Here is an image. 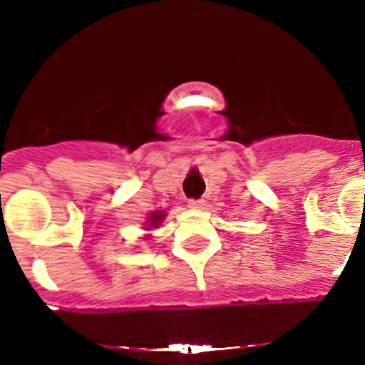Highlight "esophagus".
Masks as SVG:
<instances>
[{
	"mask_svg": "<svg viewBox=\"0 0 365 365\" xmlns=\"http://www.w3.org/2000/svg\"><path fill=\"white\" fill-rule=\"evenodd\" d=\"M205 206V201H201V200H190L189 201V208H192V210H201Z\"/></svg>",
	"mask_w": 365,
	"mask_h": 365,
	"instance_id": "esophagus-1",
	"label": "esophagus"
}]
</instances>
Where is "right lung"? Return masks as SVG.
Instances as JSON below:
<instances>
[{
    "instance_id": "1",
    "label": "right lung",
    "mask_w": 365,
    "mask_h": 365,
    "mask_svg": "<svg viewBox=\"0 0 365 365\" xmlns=\"http://www.w3.org/2000/svg\"><path fill=\"white\" fill-rule=\"evenodd\" d=\"M165 215H168V213L162 212V210H157V212H152L148 217H146V222L143 224V230H145V231H153V230H157V227H159L160 224L164 222ZM143 238H145V240H148V238H152V235L146 233Z\"/></svg>"
}]
</instances>
